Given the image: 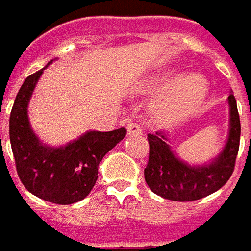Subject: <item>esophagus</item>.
I'll list each match as a JSON object with an SVG mask.
<instances>
[{"instance_id":"obj_1","label":"esophagus","mask_w":251,"mask_h":251,"mask_svg":"<svg viewBox=\"0 0 251 251\" xmlns=\"http://www.w3.org/2000/svg\"><path fill=\"white\" fill-rule=\"evenodd\" d=\"M127 131H128V135H132V137H140V135H142V130H141L140 124L138 123H134V121H130L127 124Z\"/></svg>"}]
</instances>
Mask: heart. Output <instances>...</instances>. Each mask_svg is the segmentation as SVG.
Listing matches in <instances>:
<instances>
[{
	"instance_id": "1",
	"label": "heart",
	"mask_w": 251,
	"mask_h": 251,
	"mask_svg": "<svg viewBox=\"0 0 251 251\" xmlns=\"http://www.w3.org/2000/svg\"><path fill=\"white\" fill-rule=\"evenodd\" d=\"M170 83L172 85L169 86L158 109V116L162 121L178 120L197 109L208 92V83L202 76L190 74L178 78L176 71H165L152 76L148 88L156 89Z\"/></svg>"
}]
</instances>
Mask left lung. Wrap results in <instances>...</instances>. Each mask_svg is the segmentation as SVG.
<instances>
[{
  "label": "left lung",
  "instance_id": "obj_1",
  "mask_svg": "<svg viewBox=\"0 0 251 251\" xmlns=\"http://www.w3.org/2000/svg\"><path fill=\"white\" fill-rule=\"evenodd\" d=\"M229 134L222 152L208 165H188L178 159L169 145V138L156 131L148 134L150 159L144 170L148 187L172 201H196L218 191L230 178L240 142V119L236 99L229 98Z\"/></svg>",
  "mask_w": 251,
  "mask_h": 251
}]
</instances>
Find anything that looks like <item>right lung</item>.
<instances>
[{
	"mask_svg": "<svg viewBox=\"0 0 251 251\" xmlns=\"http://www.w3.org/2000/svg\"><path fill=\"white\" fill-rule=\"evenodd\" d=\"M51 63L53 60L47 65ZM43 70L29 75L16 95L9 117V140L18 176L27 191L44 201L68 205L91 193L103 156L126 137L127 130L88 131L57 148L43 144L27 117L29 100Z\"/></svg>",
	"mask_w": 251,
	"mask_h": 251,
	"instance_id": "obj_1",
	"label": "right lung"
}]
</instances>
